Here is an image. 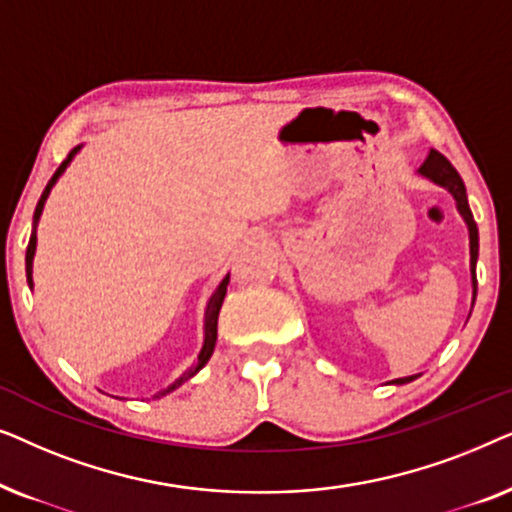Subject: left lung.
<instances>
[{"instance_id":"obj_1","label":"left lung","mask_w":512,"mask_h":512,"mask_svg":"<svg viewBox=\"0 0 512 512\" xmlns=\"http://www.w3.org/2000/svg\"><path fill=\"white\" fill-rule=\"evenodd\" d=\"M419 172L424 174V177H429L431 181H436V184L445 186L447 191L454 195V200H457V207L461 216H464V221L468 223V235H471V275H473V300H475V293H478V279H475V263H478V226H475L473 221V214H471V207H468V198H466V186L464 181H461L459 172L454 170L450 160H447L443 153L438 151H431L429 158L424 160V165L419 167ZM417 375L412 377H401V380H394V384H405V382H412Z\"/></svg>"}]
</instances>
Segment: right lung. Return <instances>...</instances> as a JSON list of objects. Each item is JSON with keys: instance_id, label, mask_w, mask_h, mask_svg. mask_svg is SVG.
Returning <instances> with one entry per match:
<instances>
[{"instance_id": "right-lung-1", "label": "right lung", "mask_w": 512, "mask_h": 512, "mask_svg": "<svg viewBox=\"0 0 512 512\" xmlns=\"http://www.w3.org/2000/svg\"><path fill=\"white\" fill-rule=\"evenodd\" d=\"M79 151V146H76V149L69 153V156L62 160V165L58 167V170H55V174L51 177V181H48L46 184V188H44V193H41V198H39V202H37V209H34V230H37V221H39V216H41V209H44V202H46V198H48V193H51V188H53V184L55 181H58V177L62 172H65V167L69 165V160H72V156L74 153ZM34 230H32V237H30V244H27V254H25V270H27V282H30V286H32V258H34V249H37V235H34ZM228 275H226V279H223V282L219 284V289L214 291V296L209 298V305H207V319H205V345H202V352H200V356H198V363H193L191 368L186 370L184 375L179 377L177 382L174 384H170V387H167L165 391H160L158 396H165V394H170V391H174L177 387H181V384H184L188 377H193L195 373H198V370L205 366V363L209 361V356H212V352H214V345H216V324H219V310H221V303H223V296H226V286H228Z\"/></svg>"}]
</instances>
